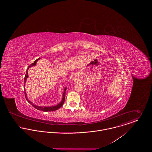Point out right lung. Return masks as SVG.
Instances as JSON below:
<instances>
[{
    "instance_id": "obj_1",
    "label": "right lung",
    "mask_w": 152,
    "mask_h": 152,
    "mask_svg": "<svg viewBox=\"0 0 152 152\" xmlns=\"http://www.w3.org/2000/svg\"><path fill=\"white\" fill-rule=\"evenodd\" d=\"M40 58H39L37 59L36 60H35L34 63H33L31 65H29V66L28 67V68H27V71H26V75H25V77H24V85H25L26 80H27V78H28V72H28V68H29L30 67L32 66H34V65H36V63H37V61H38ZM66 88H65L63 94V99H62V101H61L58 104H57V105H56V106H53V107H40V106H37V105H34V104H33L31 101H30L27 99V94H26V92H25V91H26L25 90H24V95H25L26 99V100L28 101V102L30 103V104L33 107H34L35 108L37 109V110H42V111H44V112H48V111L50 112V111L56 110L60 108H61V107L63 106V104H64V101H65V91H66Z\"/></svg>"
}]
</instances>
